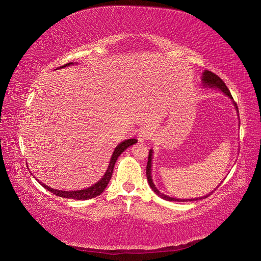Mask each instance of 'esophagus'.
I'll use <instances>...</instances> for the list:
<instances>
[{
  "mask_svg": "<svg viewBox=\"0 0 261 261\" xmlns=\"http://www.w3.org/2000/svg\"><path fill=\"white\" fill-rule=\"evenodd\" d=\"M151 136H152V133L150 132L149 129H142L140 132H139L138 140L140 142H143L145 140H148V139H150Z\"/></svg>",
  "mask_w": 261,
  "mask_h": 261,
  "instance_id": "34e87169",
  "label": "esophagus"
}]
</instances>
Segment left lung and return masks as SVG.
Wrapping results in <instances>:
<instances>
[{
    "mask_svg": "<svg viewBox=\"0 0 261 261\" xmlns=\"http://www.w3.org/2000/svg\"><path fill=\"white\" fill-rule=\"evenodd\" d=\"M202 83H203V87H207L208 86L210 88H216V89L221 90L223 93H225L227 96H229V98L232 100V95H231V93H230V91L227 88L225 82H223L221 79L218 76L217 74L213 73V72H211V71L205 70L203 72V74H202ZM233 105H234V108L237 109V112H239L238 111L237 103L233 102ZM151 160H152V150H150V152H149V158H148V163H147V179H148V182H149V185L151 187V189H152L156 193V195H158L159 197H161L162 199L168 200V201H188V200H189V201H195V200H198V198H196V199H177V198L168 197L166 195H163V193H161L158 189H156V187L154 186L153 181H152V178H151V165H152V163H151ZM211 193H213V192H211ZM211 193H208V195H205L204 197H201V198H199V199L207 198L209 195H211Z\"/></svg>",
    "mask_w": 261,
    "mask_h": 261,
    "instance_id": "8db88e82",
    "label": "left lung"
}]
</instances>
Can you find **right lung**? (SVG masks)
<instances>
[{
	"label": "right lung",
	"mask_w": 261,
	"mask_h": 261,
	"mask_svg": "<svg viewBox=\"0 0 261 261\" xmlns=\"http://www.w3.org/2000/svg\"><path fill=\"white\" fill-rule=\"evenodd\" d=\"M73 64L72 62L70 63H66L62 66H60V69L61 68H64V66H68V65H71ZM138 140L137 139H128V140H124L123 142H121L120 144H118V147L114 149V152L111 156V160H110V163H109V167H108V170L107 172L103 174V177L96 182L95 185L91 186L89 188H87V189H83V190H76V191H62V190H57V189H53V188H50L47 187L46 185L42 184L39 181V184L44 187L46 190H48L50 192H52L53 195H56L58 197H62V198H68V199H75V200H87V199H92V198H95L96 196L101 195V193L105 191V189L107 188L109 181H110L111 177H112V172H113V168H114V165H116V162L119 158V155L123 152V151L129 148L130 145L137 143Z\"/></svg>",
	"instance_id": "obj_1"
}]
</instances>
